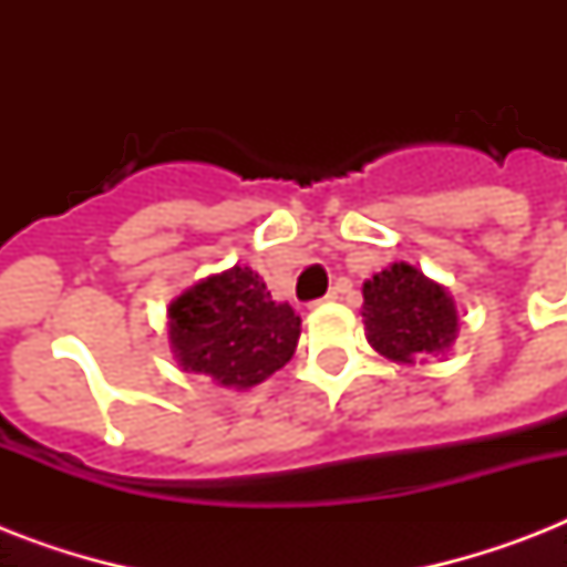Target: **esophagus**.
<instances>
[{
	"instance_id": "esophagus-1",
	"label": "esophagus",
	"mask_w": 567,
	"mask_h": 567,
	"mask_svg": "<svg viewBox=\"0 0 567 567\" xmlns=\"http://www.w3.org/2000/svg\"><path fill=\"white\" fill-rule=\"evenodd\" d=\"M344 291H350V285H347L344 279H341V282H338L336 288H332V291L327 293V297H323V302H336L338 297H341V293H344Z\"/></svg>"
}]
</instances>
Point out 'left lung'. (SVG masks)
I'll return each mask as SVG.
<instances>
[{
  "instance_id": "8db88e82",
  "label": "left lung",
  "mask_w": 567,
  "mask_h": 567,
  "mask_svg": "<svg viewBox=\"0 0 567 567\" xmlns=\"http://www.w3.org/2000/svg\"><path fill=\"white\" fill-rule=\"evenodd\" d=\"M368 344L396 364L444 355L458 336L456 300L409 261H394L362 285Z\"/></svg>"
}]
</instances>
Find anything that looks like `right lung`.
Here are the masks:
<instances>
[{"instance_id":"1","label":"right lung","mask_w":567,"mask_h":567,"mask_svg":"<svg viewBox=\"0 0 567 567\" xmlns=\"http://www.w3.org/2000/svg\"><path fill=\"white\" fill-rule=\"evenodd\" d=\"M300 323L252 267L240 265L199 279L167 309L171 353L182 371L235 391L261 385L291 362Z\"/></svg>"}]
</instances>
